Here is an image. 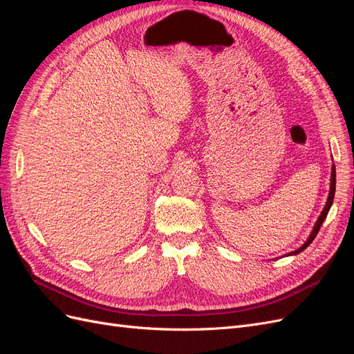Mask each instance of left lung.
I'll return each instance as SVG.
<instances>
[{"label":"left lung","mask_w":354,"mask_h":354,"mask_svg":"<svg viewBox=\"0 0 354 354\" xmlns=\"http://www.w3.org/2000/svg\"><path fill=\"white\" fill-rule=\"evenodd\" d=\"M334 196H335V165H332V173H330V189H329V195H328L326 205H325V208H324L322 214H320V216H319V218H317V221H316V224H315V227H313L312 233H310L308 239H307V241L303 243V246H299L298 250L292 251V252L289 254V255H295V254H298V252L304 251V250L307 248V246L313 242V239L316 238L317 232L320 230V226H322V223L325 221V218H326V216H328V212H329V209H330L332 202H334Z\"/></svg>","instance_id":"8db88e82"}]
</instances>
